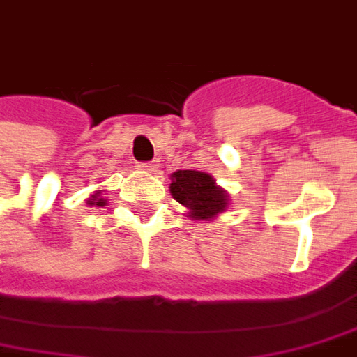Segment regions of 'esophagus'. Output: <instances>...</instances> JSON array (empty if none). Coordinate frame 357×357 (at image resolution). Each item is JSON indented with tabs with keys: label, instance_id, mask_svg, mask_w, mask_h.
<instances>
[{
	"label": "esophagus",
	"instance_id": "obj_1",
	"mask_svg": "<svg viewBox=\"0 0 357 357\" xmlns=\"http://www.w3.org/2000/svg\"><path fill=\"white\" fill-rule=\"evenodd\" d=\"M141 168L146 172H156V168H158V164L156 162H146V164H141Z\"/></svg>",
	"mask_w": 357,
	"mask_h": 357
}]
</instances>
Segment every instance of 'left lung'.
Returning a JSON list of instances; mask_svg holds the SVG:
<instances>
[{"label":"left lung","mask_w":357,"mask_h":357,"mask_svg":"<svg viewBox=\"0 0 357 357\" xmlns=\"http://www.w3.org/2000/svg\"><path fill=\"white\" fill-rule=\"evenodd\" d=\"M170 179L172 197L185 206L187 218L191 220L211 222L230 206V195L206 172L178 170Z\"/></svg>","instance_id":"left-lung-1"}]
</instances>
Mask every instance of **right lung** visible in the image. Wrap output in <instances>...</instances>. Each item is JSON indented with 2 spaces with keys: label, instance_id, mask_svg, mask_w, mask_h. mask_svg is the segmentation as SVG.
Returning <instances> with one entry per match:
<instances>
[{
  "label": "right lung",
  "instance_id": "obj_1",
  "mask_svg": "<svg viewBox=\"0 0 357 357\" xmlns=\"http://www.w3.org/2000/svg\"><path fill=\"white\" fill-rule=\"evenodd\" d=\"M106 203H108V199H104V197H102L100 189H98V191H94V193L86 199V204H89V206H106Z\"/></svg>",
  "mask_w": 357,
  "mask_h": 357
}]
</instances>
